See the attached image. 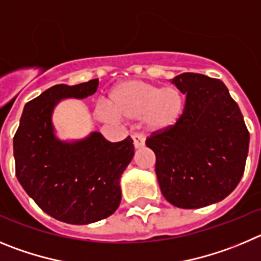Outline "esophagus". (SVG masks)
<instances>
[{
    "mask_svg": "<svg viewBox=\"0 0 261 261\" xmlns=\"http://www.w3.org/2000/svg\"><path fill=\"white\" fill-rule=\"evenodd\" d=\"M133 142L134 147L135 148H142L145 143V138L143 134H134L133 135Z\"/></svg>",
    "mask_w": 261,
    "mask_h": 261,
    "instance_id": "34e87169",
    "label": "esophagus"
}]
</instances>
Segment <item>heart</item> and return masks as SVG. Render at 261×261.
I'll return each instance as SVG.
<instances>
[{"label":"heart","mask_w":261,"mask_h":261,"mask_svg":"<svg viewBox=\"0 0 261 261\" xmlns=\"http://www.w3.org/2000/svg\"><path fill=\"white\" fill-rule=\"evenodd\" d=\"M183 96L175 87H160L140 79L121 82L109 96V108H98L102 121L143 118L149 131L163 133L174 127L183 112Z\"/></svg>","instance_id":"heart-1"}]
</instances>
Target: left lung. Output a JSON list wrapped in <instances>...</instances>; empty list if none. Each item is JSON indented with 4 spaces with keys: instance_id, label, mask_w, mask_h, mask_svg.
Instances as JSON below:
<instances>
[{
    "instance_id": "8db88e82",
    "label": "left lung",
    "mask_w": 261,
    "mask_h": 261,
    "mask_svg": "<svg viewBox=\"0 0 261 261\" xmlns=\"http://www.w3.org/2000/svg\"><path fill=\"white\" fill-rule=\"evenodd\" d=\"M171 83L186 96L182 116L174 127L153 133L145 144L156 154L164 198L178 208H203L221 201L238 186L250 134L220 79L183 72Z\"/></svg>"
}]
</instances>
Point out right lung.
Wrapping results in <instances>:
<instances>
[{
	"instance_id": "1",
	"label": "right lung",
	"mask_w": 261,
	"mask_h": 261,
	"mask_svg": "<svg viewBox=\"0 0 261 261\" xmlns=\"http://www.w3.org/2000/svg\"><path fill=\"white\" fill-rule=\"evenodd\" d=\"M98 79L57 84L24 105L14 136L16 178L28 196L58 221L87 225L109 217L121 203V175L134 157L133 139L108 142L97 131L58 139L51 114L65 98H86Z\"/></svg>"
}]
</instances>
